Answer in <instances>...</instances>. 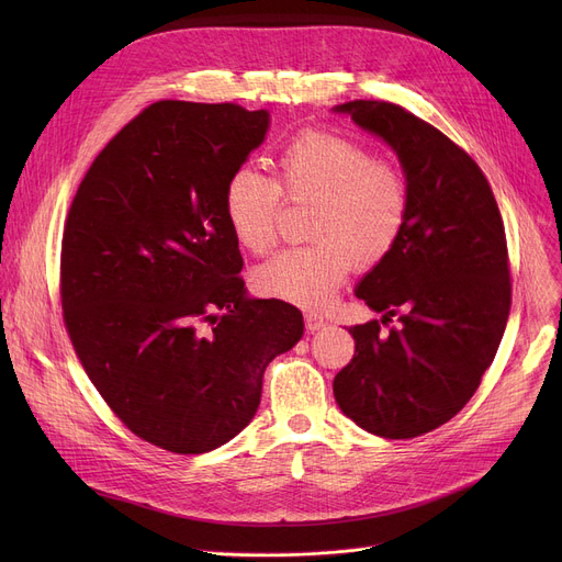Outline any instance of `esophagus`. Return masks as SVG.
Here are the masks:
<instances>
[{"label":"esophagus","instance_id":"esophagus-1","mask_svg":"<svg viewBox=\"0 0 562 562\" xmlns=\"http://www.w3.org/2000/svg\"><path fill=\"white\" fill-rule=\"evenodd\" d=\"M305 326H307V330L316 333L321 328H326V318H323V314H318V312H307L305 314Z\"/></svg>","mask_w":562,"mask_h":562}]
</instances>
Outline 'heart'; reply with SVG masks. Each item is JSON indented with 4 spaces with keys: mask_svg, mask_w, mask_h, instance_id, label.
Here are the masks:
<instances>
[{
    "mask_svg": "<svg viewBox=\"0 0 562 562\" xmlns=\"http://www.w3.org/2000/svg\"><path fill=\"white\" fill-rule=\"evenodd\" d=\"M282 198L314 202L307 246L286 248L259 266L255 286L299 307H326L360 263L373 269L403 241L412 212L407 175L371 147L337 132L307 130L282 147L276 180L252 168L229 175L225 221L246 250L266 255L278 241Z\"/></svg>",
    "mask_w": 562,
    "mask_h": 562,
    "instance_id": "1",
    "label": "heart"
}]
</instances>
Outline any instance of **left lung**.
Masks as SVG:
<instances>
[{"label": "left lung", "instance_id": "left-lung-1", "mask_svg": "<svg viewBox=\"0 0 562 562\" xmlns=\"http://www.w3.org/2000/svg\"><path fill=\"white\" fill-rule=\"evenodd\" d=\"M337 111L394 147L412 212L398 248L356 291L385 316L350 328L356 356L333 392L360 428L412 439L453 419L496 356L513 301L506 229L481 166L447 134L392 102ZM392 315L400 326L380 334Z\"/></svg>", "mask_w": 562, "mask_h": 562}]
</instances>
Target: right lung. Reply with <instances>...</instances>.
I'll use <instances>...</instances> for the list:
<instances>
[{"instance_id": "add662e5", "label": "right lung", "mask_w": 562, "mask_h": 562, "mask_svg": "<svg viewBox=\"0 0 562 562\" xmlns=\"http://www.w3.org/2000/svg\"><path fill=\"white\" fill-rule=\"evenodd\" d=\"M269 113L161 100L117 132L72 198L61 307L77 358L136 437L195 456L239 435L269 362L303 337L284 301H250L223 189Z\"/></svg>"}]
</instances>
